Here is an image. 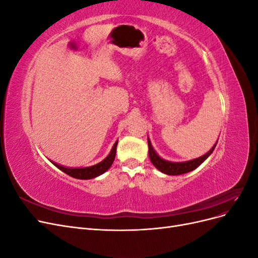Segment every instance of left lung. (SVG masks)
I'll list each match as a JSON object with an SVG mask.
<instances>
[{"instance_id":"left-lung-1","label":"left lung","mask_w":258,"mask_h":258,"mask_svg":"<svg viewBox=\"0 0 258 258\" xmlns=\"http://www.w3.org/2000/svg\"><path fill=\"white\" fill-rule=\"evenodd\" d=\"M147 143H148V156H150V159H151L152 163L159 171H161L162 173L168 174V175L184 174L187 172H190V171L198 168L201 163L204 162L209 157V156L213 153L214 148L217 144V142H216L214 144V146L211 148V150L207 154L201 156V157H198V158L192 159V160H188V161H183V162H172V161H168V160H165L161 157H159L158 154L156 153L153 148L152 143L148 138H147Z\"/></svg>"}]
</instances>
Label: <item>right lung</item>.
Masks as SVG:
<instances>
[{"instance_id": "obj_1", "label": "right lung", "mask_w": 258, "mask_h": 258, "mask_svg": "<svg viewBox=\"0 0 258 258\" xmlns=\"http://www.w3.org/2000/svg\"><path fill=\"white\" fill-rule=\"evenodd\" d=\"M117 143L118 141H116L115 144L113 145V148L111 153L107 155V157L105 159H103L101 162L97 163L95 166L91 167H87V168H66L62 167L58 163L53 162V165L56 166L58 169H60L61 171H63L64 173H67L68 175L75 177V178H81V179H90L93 177H97L101 174H103L105 171H107L110 169V167L112 166V163L115 159V155H116V147H117Z\"/></svg>"}]
</instances>
